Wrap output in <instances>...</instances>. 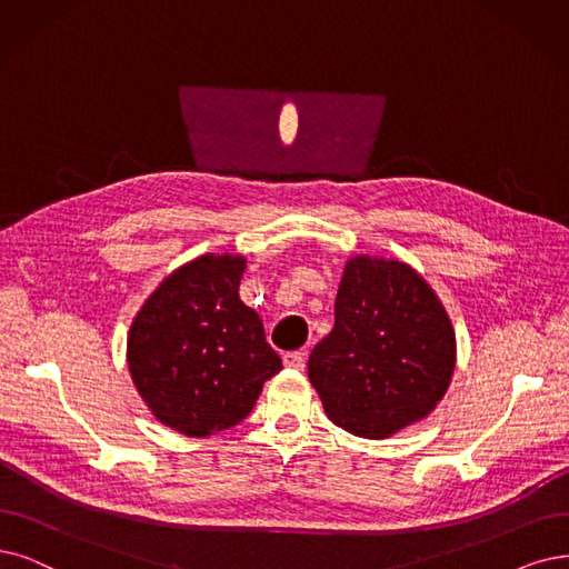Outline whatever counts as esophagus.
Segmentation results:
<instances>
[{
    "instance_id": "1",
    "label": "esophagus",
    "mask_w": 569,
    "mask_h": 569,
    "mask_svg": "<svg viewBox=\"0 0 569 569\" xmlns=\"http://www.w3.org/2000/svg\"><path fill=\"white\" fill-rule=\"evenodd\" d=\"M283 366L292 370H302L305 368V353L302 351H288L283 353Z\"/></svg>"
}]
</instances>
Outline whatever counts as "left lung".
I'll return each mask as SVG.
<instances>
[{
    "label": "left lung",
    "instance_id": "8db88e82",
    "mask_svg": "<svg viewBox=\"0 0 569 569\" xmlns=\"http://www.w3.org/2000/svg\"><path fill=\"white\" fill-rule=\"evenodd\" d=\"M307 370L330 422L361 438H389L446 396L455 330L410 264L359 256L345 267L335 328L309 353Z\"/></svg>",
    "mask_w": 569,
    "mask_h": 569
}]
</instances>
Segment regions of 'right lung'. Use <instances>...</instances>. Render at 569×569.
I'll return each instance as SVG.
<instances>
[{"mask_svg":"<svg viewBox=\"0 0 569 569\" xmlns=\"http://www.w3.org/2000/svg\"><path fill=\"white\" fill-rule=\"evenodd\" d=\"M241 256H201L152 292L129 332V370L166 427L206 438L248 417L283 366L239 298Z\"/></svg>","mask_w":569,"mask_h":569,"instance_id":"1","label":"right lung"}]
</instances>
